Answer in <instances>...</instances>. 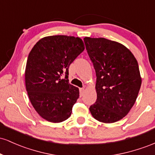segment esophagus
Wrapping results in <instances>:
<instances>
[{"mask_svg":"<svg viewBox=\"0 0 155 155\" xmlns=\"http://www.w3.org/2000/svg\"><path fill=\"white\" fill-rule=\"evenodd\" d=\"M79 91H80V95L82 96L84 92V88H80Z\"/></svg>","mask_w":155,"mask_h":155,"instance_id":"obj_1","label":"esophagus"}]
</instances>
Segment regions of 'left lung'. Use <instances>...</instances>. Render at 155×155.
Segmentation results:
<instances>
[{"label": "left lung", "mask_w": 155, "mask_h": 155, "mask_svg": "<svg viewBox=\"0 0 155 155\" xmlns=\"http://www.w3.org/2000/svg\"><path fill=\"white\" fill-rule=\"evenodd\" d=\"M84 41L96 73L97 100L90 111L95 120L113 123L128 114L138 97L140 78L138 62L124 45L104 38Z\"/></svg>", "instance_id": "1"}]
</instances>
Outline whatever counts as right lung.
I'll use <instances>...</instances> for the list:
<instances>
[{"label": "right lung", "instance_id": "add662e5", "mask_svg": "<svg viewBox=\"0 0 155 155\" xmlns=\"http://www.w3.org/2000/svg\"><path fill=\"white\" fill-rule=\"evenodd\" d=\"M84 49L79 37L51 35L39 40L29 53L26 90L33 108L44 120L61 122L70 117L79 91L68 82V68Z\"/></svg>", "mask_w": 155, "mask_h": 155}]
</instances>
